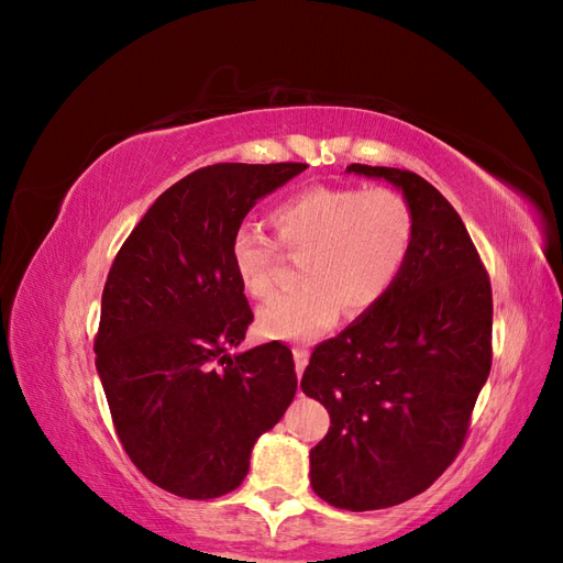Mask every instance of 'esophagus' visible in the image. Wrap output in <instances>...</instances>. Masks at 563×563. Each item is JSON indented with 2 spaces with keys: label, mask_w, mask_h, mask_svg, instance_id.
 Wrapping results in <instances>:
<instances>
[{
  "label": "esophagus",
  "mask_w": 563,
  "mask_h": 563,
  "mask_svg": "<svg viewBox=\"0 0 563 563\" xmlns=\"http://www.w3.org/2000/svg\"><path fill=\"white\" fill-rule=\"evenodd\" d=\"M294 362H296V373L298 376H302L305 366H308V362H310V352L305 347H294Z\"/></svg>",
  "instance_id": "1"
}]
</instances>
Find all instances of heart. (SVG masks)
Segmentation results:
<instances>
[{"label":"heart","mask_w":563,"mask_h":563,"mask_svg":"<svg viewBox=\"0 0 563 563\" xmlns=\"http://www.w3.org/2000/svg\"><path fill=\"white\" fill-rule=\"evenodd\" d=\"M272 225L279 244L302 255L300 282L258 312V331L272 340L308 343L331 329L340 310L360 317L389 294L411 253L416 218L408 201L376 187L314 185L277 203ZM234 275L253 298L275 286L277 242L253 225L232 234Z\"/></svg>","instance_id":"1"}]
</instances>
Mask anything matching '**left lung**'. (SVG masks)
<instances>
[{"label": "left lung", "instance_id": "1", "mask_svg": "<svg viewBox=\"0 0 563 563\" xmlns=\"http://www.w3.org/2000/svg\"><path fill=\"white\" fill-rule=\"evenodd\" d=\"M395 185L416 218L404 269L376 308L314 347L300 387L327 406L310 484L350 512L411 500L463 446L490 371V282L463 220L428 180L350 164Z\"/></svg>", "mask_w": 563, "mask_h": 563}]
</instances>
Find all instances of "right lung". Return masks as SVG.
Wrapping results in <instances>:
<instances>
[{"mask_svg": "<svg viewBox=\"0 0 563 563\" xmlns=\"http://www.w3.org/2000/svg\"><path fill=\"white\" fill-rule=\"evenodd\" d=\"M305 168H199L157 197L110 267L96 368L124 451L174 496L240 486L253 444L296 397L294 354L279 340L228 352L253 321L230 244L258 199Z\"/></svg>", "mask_w": 563, "mask_h": 563, "instance_id": "obj_1", "label": "right lung"}]
</instances>
